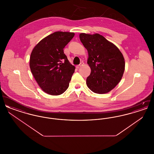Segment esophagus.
I'll return each mask as SVG.
<instances>
[{"label":"esophagus","mask_w":154,"mask_h":154,"mask_svg":"<svg viewBox=\"0 0 154 154\" xmlns=\"http://www.w3.org/2000/svg\"><path fill=\"white\" fill-rule=\"evenodd\" d=\"M84 62H81L80 63V65H77V66H76V67H77V69H79V68L81 67V66H83V65H84Z\"/></svg>","instance_id":"esophagus-1"}]
</instances>
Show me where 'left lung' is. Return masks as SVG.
Instances as JSON below:
<instances>
[{"mask_svg": "<svg viewBox=\"0 0 154 154\" xmlns=\"http://www.w3.org/2000/svg\"><path fill=\"white\" fill-rule=\"evenodd\" d=\"M81 42L88 52L91 69L87 85L92 92L103 94L115 88L124 72V58L114 45L99 34L81 33Z\"/></svg>", "mask_w": 154, "mask_h": 154, "instance_id": "left-lung-1", "label": "left lung"}]
</instances>
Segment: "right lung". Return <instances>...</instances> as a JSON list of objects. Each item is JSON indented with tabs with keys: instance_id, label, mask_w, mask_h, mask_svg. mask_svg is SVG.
<instances>
[{
	"instance_id": "right-lung-1",
	"label": "right lung",
	"mask_w": 154,
	"mask_h": 154,
	"mask_svg": "<svg viewBox=\"0 0 154 154\" xmlns=\"http://www.w3.org/2000/svg\"><path fill=\"white\" fill-rule=\"evenodd\" d=\"M74 36L72 32H54L42 40L31 53V72L40 87L49 95H61L69 87L75 67L63 48Z\"/></svg>"
}]
</instances>
